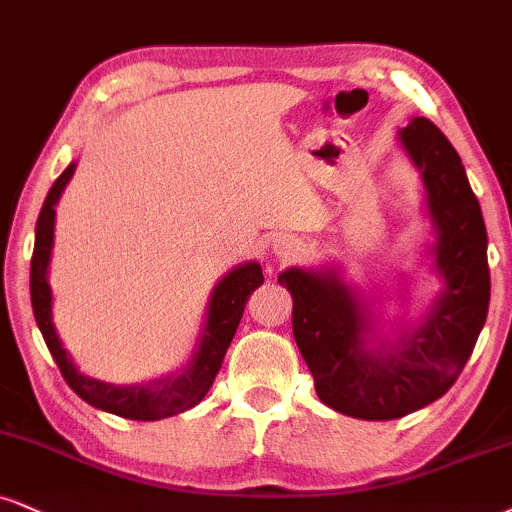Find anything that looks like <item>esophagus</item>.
Here are the masks:
<instances>
[{"label":"esophagus","mask_w":512,"mask_h":512,"mask_svg":"<svg viewBox=\"0 0 512 512\" xmlns=\"http://www.w3.org/2000/svg\"><path fill=\"white\" fill-rule=\"evenodd\" d=\"M275 254L280 256V258H289V256L294 254V249H292V246H289V242H287V244H285V242H282V244L277 242V244H275Z\"/></svg>","instance_id":"esophagus-1"}]
</instances>
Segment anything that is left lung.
I'll return each instance as SVG.
<instances>
[{
	"label": "left lung",
	"instance_id": "8db88e82",
	"mask_svg": "<svg viewBox=\"0 0 512 512\" xmlns=\"http://www.w3.org/2000/svg\"><path fill=\"white\" fill-rule=\"evenodd\" d=\"M420 168L437 230V270L446 289L418 332L401 346L365 349V308L334 275L292 268L280 285L294 299L292 327L318 399L361 420H394L425 408L453 387L489 311L487 227L458 151L427 118L401 132Z\"/></svg>",
	"mask_w": 512,
	"mask_h": 512
}]
</instances>
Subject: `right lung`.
<instances>
[{
  "label": "right lung",
  "instance_id": "obj_1",
  "mask_svg": "<svg viewBox=\"0 0 512 512\" xmlns=\"http://www.w3.org/2000/svg\"><path fill=\"white\" fill-rule=\"evenodd\" d=\"M73 173L75 163H71L56 178L47 199H44V206L35 227L33 261H30V301H33V313L44 342H47V349L52 353L56 365H59L63 380L68 382V387L82 401L90 403V406L102 408L106 413L121 415V418L128 420H161L197 406L206 396V391L211 389L220 365H223L227 346H230L232 337H235L246 301L254 294V289L263 285L261 266L258 263L239 266L213 289L199 351L192 358V365L182 375L156 380L149 387H113V384L80 375L71 361V356L61 346L59 334L54 330L52 292H49L47 282L49 254H52L54 242V206L61 197L63 187L73 178Z\"/></svg>",
  "mask_w": 512,
  "mask_h": 512
}]
</instances>
